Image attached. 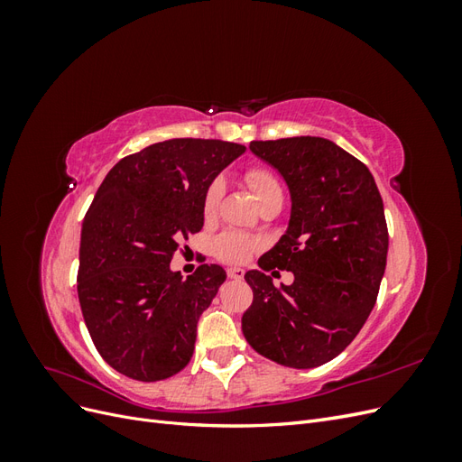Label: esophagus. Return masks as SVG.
Here are the masks:
<instances>
[{"label":"esophagus","mask_w":462,"mask_h":462,"mask_svg":"<svg viewBox=\"0 0 462 462\" xmlns=\"http://www.w3.org/2000/svg\"><path fill=\"white\" fill-rule=\"evenodd\" d=\"M227 275H229L231 279H243V277H245V270H243V268H229V270H227Z\"/></svg>","instance_id":"1"}]
</instances>
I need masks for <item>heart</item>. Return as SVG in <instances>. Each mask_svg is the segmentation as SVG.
Masks as SVG:
<instances>
[{"label": "heart", "mask_w": 462, "mask_h": 462, "mask_svg": "<svg viewBox=\"0 0 462 462\" xmlns=\"http://www.w3.org/2000/svg\"><path fill=\"white\" fill-rule=\"evenodd\" d=\"M246 183L258 202L263 200L265 197H270V194L282 192V187H279L277 179L265 170L248 171ZM221 194H223V180L216 179L214 183L208 187L206 197H204V216L206 217H212L217 212ZM254 248H256L254 239H250L248 235L236 233V231H227V233L219 235L216 239V245H214L216 254L226 262H245L250 254L254 253Z\"/></svg>", "instance_id": "obj_1"}]
</instances>
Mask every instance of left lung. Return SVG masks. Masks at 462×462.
Instances as JSON below:
<instances>
[{
    "mask_svg": "<svg viewBox=\"0 0 462 462\" xmlns=\"http://www.w3.org/2000/svg\"><path fill=\"white\" fill-rule=\"evenodd\" d=\"M291 197L285 235L245 273L254 300L243 333L262 356L316 368L341 355L368 319L387 263L383 200L368 167L321 136L253 141ZM296 275L277 290L264 273Z\"/></svg>",
    "mask_w": 462,
    "mask_h": 462,
    "instance_id": "obj_1",
    "label": "left lung"
}]
</instances>
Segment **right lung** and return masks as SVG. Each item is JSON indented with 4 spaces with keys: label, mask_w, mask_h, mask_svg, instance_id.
Wrapping results in <instances>:
<instances>
[{
    "label": "right lung",
    "mask_w": 462,
    "mask_h": 462,
    "mask_svg": "<svg viewBox=\"0 0 462 462\" xmlns=\"http://www.w3.org/2000/svg\"><path fill=\"white\" fill-rule=\"evenodd\" d=\"M245 146L173 138L111 167L82 221L79 302L97 353L138 382L165 380L194 351L197 324L226 282L202 263L171 270L179 241L204 226L208 187Z\"/></svg>",
    "instance_id": "right-lung-1"
}]
</instances>
